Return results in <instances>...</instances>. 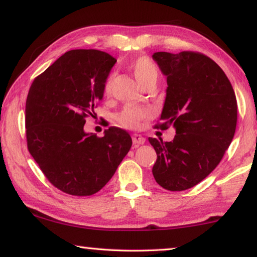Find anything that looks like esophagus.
Here are the masks:
<instances>
[{
  "label": "esophagus",
  "instance_id": "esophagus-1",
  "mask_svg": "<svg viewBox=\"0 0 257 257\" xmlns=\"http://www.w3.org/2000/svg\"><path fill=\"white\" fill-rule=\"evenodd\" d=\"M133 143L135 146H139V145H143L145 143V138L142 137L141 135L138 134H135L133 136Z\"/></svg>",
  "mask_w": 257,
  "mask_h": 257
}]
</instances>
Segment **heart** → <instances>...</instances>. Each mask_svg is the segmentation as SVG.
Wrapping results in <instances>:
<instances>
[{
	"label": "heart",
	"mask_w": 257,
	"mask_h": 257,
	"mask_svg": "<svg viewBox=\"0 0 257 257\" xmlns=\"http://www.w3.org/2000/svg\"><path fill=\"white\" fill-rule=\"evenodd\" d=\"M130 70L134 73L135 78L142 86H145L151 81H156L159 76L158 68L155 63L147 56H139L136 60H134L130 64ZM113 86V75L107 77V79L104 84V95L108 96L112 92ZM150 116V110L141 106L128 105L121 110L116 120L122 125L123 128L127 129H136L141 125L142 121L145 120Z\"/></svg>",
	"instance_id": "1"
}]
</instances>
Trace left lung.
Returning a JSON list of instances; mask_svg holds the SVG:
<instances>
[{
  "label": "left lung",
  "mask_w": 257,
  "mask_h": 257,
  "mask_svg": "<svg viewBox=\"0 0 257 257\" xmlns=\"http://www.w3.org/2000/svg\"><path fill=\"white\" fill-rule=\"evenodd\" d=\"M167 76V97L155 128L173 125V141L149 138L158 155L153 176L164 189L196 186L214 170L231 144L237 99L222 69L208 56L184 51L153 54Z\"/></svg>",
  "instance_id": "8db88e82"
}]
</instances>
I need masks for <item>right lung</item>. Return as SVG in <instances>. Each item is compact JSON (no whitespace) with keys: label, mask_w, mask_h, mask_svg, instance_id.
<instances>
[{"label":"right lung","mask_w":257,"mask_h":257,"mask_svg":"<svg viewBox=\"0 0 257 257\" xmlns=\"http://www.w3.org/2000/svg\"><path fill=\"white\" fill-rule=\"evenodd\" d=\"M116 60L98 50L64 53L35 78L26 101L27 147L52 185L73 196L105 186L132 147L125 130L86 134V118L103 98Z\"/></svg>","instance_id":"obj_1"}]
</instances>
